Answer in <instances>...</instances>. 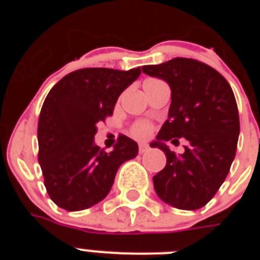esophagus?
Instances as JSON below:
<instances>
[{
  "instance_id": "34e87169",
  "label": "esophagus",
  "mask_w": 260,
  "mask_h": 260,
  "mask_svg": "<svg viewBox=\"0 0 260 260\" xmlns=\"http://www.w3.org/2000/svg\"><path fill=\"white\" fill-rule=\"evenodd\" d=\"M148 148H150V147H148V144L141 143L139 144V153H146L147 151H148Z\"/></svg>"
}]
</instances>
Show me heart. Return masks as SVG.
<instances>
[{"label":"heart","mask_w":260,"mask_h":260,"mask_svg":"<svg viewBox=\"0 0 260 260\" xmlns=\"http://www.w3.org/2000/svg\"><path fill=\"white\" fill-rule=\"evenodd\" d=\"M155 80L156 79H148L146 80V83H148V82H155ZM152 130L153 126L151 125L150 122L138 121V122H135L134 125L132 126V128H130V134L134 138H137V139H147V138L152 134Z\"/></svg>","instance_id":"heart-1"}]
</instances>
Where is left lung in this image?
I'll list each match as a JSON object with an SVG mask.
<instances>
[{
	"label": "left lung",
	"instance_id": "obj_1",
	"mask_svg": "<svg viewBox=\"0 0 260 260\" xmlns=\"http://www.w3.org/2000/svg\"><path fill=\"white\" fill-rule=\"evenodd\" d=\"M144 74L164 79L172 89L169 116L157 134L167 165L153 176L158 198L178 210H198L215 197L237 151L240 117L231 86L219 71L192 58L177 57L146 65ZM186 141L182 155L164 141Z\"/></svg>",
	"mask_w": 260,
	"mask_h": 260
}]
</instances>
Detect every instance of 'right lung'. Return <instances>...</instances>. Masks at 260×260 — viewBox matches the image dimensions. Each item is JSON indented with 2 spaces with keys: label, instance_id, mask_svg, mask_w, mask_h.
Returning <instances> with one entry per match:
<instances>
[{
  "label": "right lung",
  "instance_id": "obj_1",
  "mask_svg": "<svg viewBox=\"0 0 260 260\" xmlns=\"http://www.w3.org/2000/svg\"><path fill=\"white\" fill-rule=\"evenodd\" d=\"M139 75V68L79 69L45 98L38 125L39 162L45 189L58 207L82 211L95 206L110 191L121 164L138 155V144L126 135H118L110 152L96 146L93 137Z\"/></svg>",
  "mask_w": 260,
  "mask_h": 260
}]
</instances>
